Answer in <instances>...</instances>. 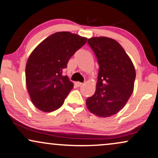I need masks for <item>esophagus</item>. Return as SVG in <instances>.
<instances>
[{"label":"esophagus","mask_w":158,"mask_h":158,"mask_svg":"<svg viewBox=\"0 0 158 158\" xmlns=\"http://www.w3.org/2000/svg\"><path fill=\"white\" fill-rule=\"evenodd\" d=\"M75 85H77V87H81V86L83 85V83H81V82H79V81H77V82H75Z\"/></svg>","instance_id":"esophagus-1"}]
</instances>
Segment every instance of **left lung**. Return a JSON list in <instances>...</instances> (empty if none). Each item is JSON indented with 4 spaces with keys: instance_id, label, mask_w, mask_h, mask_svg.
Wrapping results in <instances>:
<instances>
[{
    "instance_id": "left-lung-1",
    "label": "left lung",
    "mask_w": 158,
    "mask_h": 158,
    "mask_svg": "<svg viewBox=\"0 0 158 158\" xmlns=\"http://www.w3.org/2000/svg\"><path fill=\"white\" fill-rule=\"evenodd\" d=\"M87 43L99 65L96 89L86 100L89 111L100 117H111L125 106L134 88V65L114 39L93 37Z\"/></svg>"
}]
</instances>
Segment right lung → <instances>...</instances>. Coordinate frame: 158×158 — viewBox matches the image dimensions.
Masks as SVG:
<instances>
[{
    "label": "right lung",
    "mask_w": 158,
    "mask_h": 158,
    "mask_svg": "<svg viewBox=\"0 0 158 158\" xmlns=\"http://www.w3.org/2000/svg\"><path fill=\"white\" fill-rule=\"evenodd\" d=\"M87 39L70 32H57L32 52L25 67L26 86L32 103L39 110L51 112L63 104L73 84L63 76V71Z\"/></svg>",
    "instance_id": "right-lung-1"
}]
</instances>
